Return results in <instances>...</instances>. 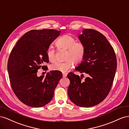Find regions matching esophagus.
<instances>
[{"label": "esophagus", "instance_id": "obj_1", "mask_svg": "<svg viewBox=\"0 0 129 129\" xmlns=\"http://www.w3.org/2000/svg\"><path fill=\"white\" fill-rule=\"evenodd\" d=\"M62 75H63V77H65L67 76V73H62Z\"/></svg>", "mask_w": 129, "mask_h": 129}]
</instances>
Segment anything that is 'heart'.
<instances>
[{"mask_svg":"<svg viewBox=\"0 0 129 129\" xmlns=\"http://www.w3.org/2000/svg\"><path fill=\"white\" fill-rule=\"evenodd\" d=\"M57 47L67 49L64 62H56L50 66V69L62 73L67 72L74 65V62L77 64L82 62L85 56L86 48L83 42H77L76 39L69 34L61 36L56 42ZM46 55L48 60L53 62L55 60V50L52 46L47 49Z\"/></svg>","mask_w":129,"mask_h":129,"instance_id":"b5f03b06","label":"heart"}]
</instances>
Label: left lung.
Listing matches in <instances>:
<instances>
[{
  "instance_id": "obj_1",
  "label": "left lung",
  "mask_w": 129,
  "mask_h": 129,
  "mask_svg": "<svg viewBox=\"0 0 129 129\" xmlns=\"http://www.w3.org/2000/svg\"><path fill=\"white\" fill-rule=\"evenodd\" d=\"M78 38L84 44L86 52L75 70L88 76L82 81L83 74L80 77L69 73L68 94L78 106L91 107L102 102L110 91L117 68L116 57L106 38L98 31L84 29Z\"/></svg>"
}]
</instances>
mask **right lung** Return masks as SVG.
Instances as JSON below:
<instances>
[{
	"instance_id": "right-lung-1",
	"label": "right lung",
	"mask_w": 129,
	"mask_h": 129,
	"mask_svg": "<svg viewBox=\"0 0 129 129\" xmlns=\"http://www.w3.org/2000/svg\"><path fill=\"white\" fill-rule=\"evenodd\" d=\"M61 31L44 29L31 30L17 42L10 55L7 69L12 88L21 102L31 107L45 106L50 102L61 72L50 71L46 76L38 77V70L45 62L48 63L47 49Z\"/></svg>"
}]
</instances>
